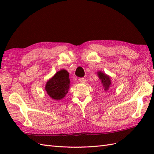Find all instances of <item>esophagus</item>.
I'll list each match as a JSON object with an SVG mask.
<instances>
[{
	"label": "esophagus",
	"mask_w": 154,
	"mask_h": 154,
	"mask_svg": "<svg viewBox=\"0 0 154 154\" xmlns=\"http://www.w3.org/2000/svg\"><path fill=\"white\" fill-rule=\"evenodd\" d=\"M79 81L81 83H85L87 82V80L85 79H84V78H80L79 79Z\"/></svg>",
	"instance_id": "1"
}]
</instances>
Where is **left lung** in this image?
<instances>
[{
	"mask_svg": "<svg viewBox=\"0 0 154 154\" xmlns=\"http://www.w3.org/2000/svg\"><path fill=\"white\" fill-rule=\"evenodd\" d=\"M97 75L101 81V84L103 87L104 91H106L109 90L111 85V77L100 71L97 72Z\"/></svg>",
	"mask_w": 154,
	"mask_h": 154,
	"instance_id": "left-lung-1",
	"label": "left lung"
}]
</instances>
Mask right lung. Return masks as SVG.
I'll list each match as a JSON object with an SVG mask.
<instances>
[{"instance_id":"1","label":"right lung","mask_w":154,"mask_h":154,"mask_svg":"<svg viewBox=\"0 0 154 154\" xmlns=\"http://www.w3.org/2000/svg\"><path fill=\"white\" fill-rule=\"evenodd\" d=\"M69 85V74L67 70L61 69L47 81L45 89L52 99L60 100L67 94Z\"/></svg>"}]
</instances>
